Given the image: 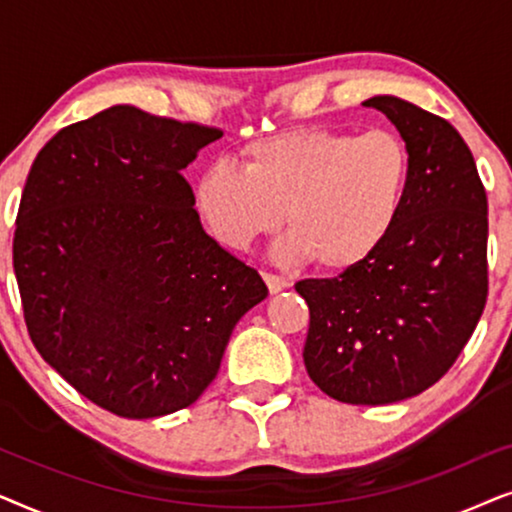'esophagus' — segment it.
<instances>
[{
	"label": "esophagus",
	"mask_w": 512,
	"mask_h": 512,
	"mask_svg": "<svg viewBox=\"0 0 512 512\" xmlns=\"http://www.w3.org/2000/svg\"><path fill=\"white\" fill-rule=\"evenodd\" d=\"M263 279H265V284H268L270 293H279V291L289 289V286H291V279H286L282 275H275V272H263Z\"/></svg>",
	"instance_id": "obj_1"
}]
</instances>
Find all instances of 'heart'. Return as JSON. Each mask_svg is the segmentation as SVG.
I'll return each instance as SVG.
<instances>
[{
  "mask_svg": "<svg viewBox=\"0 0 512 512\" xmlns=\"http://www.w3.org/2000/svg\"><path fill=\"white\" fill-rule=\"evenodd\" d=\"M242 160L244 167L216 160L195 179V209L209 233L247 251L284 216L291 230L275 256L284 263L314 258L328 272L356 268L382 247L412 170L408 146L391 130H286L249 142Z\"/></svg>",
  "mask_w": 512,
  "mask_h": 512,
  "instance_id": "heart-1",
  "label": "heart"
}]
</instances>
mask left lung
Returning a JSON list of instances; mask_svg holds the SVG:
<instances>
[{"instance_id":"obj_1","label":"left lung","mask_w":512,"mask_h":512,"mask_svg":"<svg viewBox=\"0 0 512 512\" xmlns=\"http://www.w3.org/2000/svg\"><path fill=\"white\" fill-rule=\"evenodd\" d=\"M401 132L412 158L398 221L368 261L303 279V359L335 401L384 405L436 384L471 340L487 303V193L454 125L377 95L363 102Z\"/></svg>"}]
</instances>
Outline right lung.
Segmentation results:
<instances>
[{"instance_id": "add662e5", "label": "right lung", "mask_w": 512, "mask_h": 512, "mask_svg": "<svg viewBox=\"0 0 512 512\" xmlns=\"http://www.w3.org/2000/svg\"><path fill=\"white\" fill-rule=\"evenodd\" d=\"M223 132L130 104L34 158L13 233L27 333L72 387L128 419L200 398L237 321L268 296L205 233L181 170Z\"/></svg>"}]
</instances>
